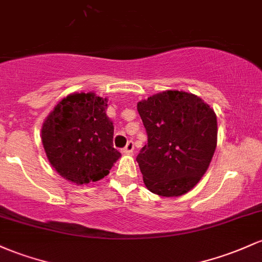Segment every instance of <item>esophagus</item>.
Returning a JSON list of instances; mask_svg holds the SVG:
<instances>
[{"label": "esophagus", "mask_w": 262, "mask_h": 262, "mask_svg": "<svg viewBox=\"0 0 262 262\" xmlns=\"http://www.w3.org/2000/svg\"><path fill=\"white\" fill-rule=\"evenodd\" d=\"M133 151H134V143L130 140V142H128V144L125 145V148L123 149L122 153L125 155H129V154H133Z\"/></svg>", "instance_id": "obj_1"}]
</instances>
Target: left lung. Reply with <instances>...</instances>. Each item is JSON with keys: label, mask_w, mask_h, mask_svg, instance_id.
Listing matches in <instances>:
<instances>
[{"label": "left lung", "mask_w": 262, "mask_h": 262, "mask_svg": "<svg viewBox=\"0 0 262 262\" xmlns=\"http://www.w3.org/2000/svg\"><path fill=\"white\" fill-rule=\"evenodd\" d=\"M148 144L137 157L148 190L159 196L190 191L206 173L217 143L216 114L200 97L164 91L137 105Z\"/></svg>", "instance_id": "8db88e82"}]
</instances>
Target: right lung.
I'll return each mask as SVG.
<instances>
[{
  "mask_svg": "<svg viewBox=\"0 0 262 262\" xmlns=\"http://www.w3.org/2000/svg\"><path fill=\"white\" fill-rule=\"evenodd\" d=\"M108 99L72 93L45 119L42 144L48 162L63 179L83 185L109 174L122 155L113 148V122L105 113Z\"/></svg>",
  "mask_w": 262,
  "mask_h": 262,
  "instance_id": "1",
  "label": "right lung"
}]
</instances>
